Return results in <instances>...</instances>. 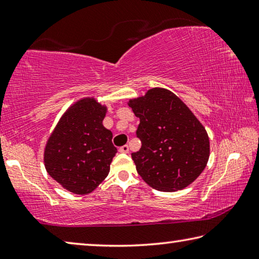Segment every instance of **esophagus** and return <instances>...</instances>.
Instances as JSON below:
<instances>
[{"label": "esophagus", "instance_id": "1", "mask_svg": "<svg viewBox=\"0 0 259 259\" xmlns=\"http://www.w3.org/2000/svg\"><path fill=\"white\" fill-rule=\"evenodd\" d=\"M119 152H121V153H129V146H128V145L121 146V147L119 148Z\"/></svg>", "mask_w": 259, "mask_h": 259}]
</instances>
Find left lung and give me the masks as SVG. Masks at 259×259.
<instances>
[{
    "label": "left lung",
    "instance_id": "obj_1",
    "mask_svg": "<svg viewBox=\"0 0 259 259\" xmlns=\"http://www.w3.org/2000/svg\"><path fill=\"white\" fill-rule=\"evenodd\" d=\"M142 142L131 154L139 176L162 192L183 190L203 171L209 159L207 131L171 91L154 88L130 100Z\"/></svg>",
    "mask_w": 259,
    "mask_h": 259
}]
</instances>
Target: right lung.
Returning a JSON list of instances; mask_svg holds the SVG:
<instances>
[{
    "instance_id": "add662e5",
    "label": "right lung",
    "mask_w": 259,
    "mask_h": 259,
    "mask_svg": "<svg viewBox=\"0 0 259 259\" xmlns=\"http://www.w3.org/2000/svg\"><path fill=\"white\" fill-rule=\"evenodd\" d=\"M106 107L95 99H82L65 113L45 151L48 174L69 192L88 194L109 172L116 154L113 135L104 128Z\"/></svg>"
}]
</instances>
